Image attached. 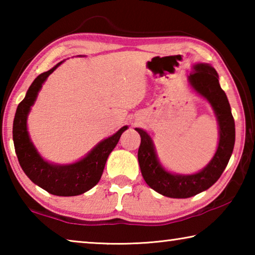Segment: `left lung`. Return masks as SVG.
<instances>
[{
	"label": "left lung",
	"instance_id": "8db88e82",
	"mask_svg": "<svg viewBox=\"0 0 255 255\" xmlns=\"http://www.w3.org/2000/svg\"><path fill=\"white\" fill-rule=\"evenodd\" d=\"M191 70L192 73L188 76L190 88L210 103L218 124L217 149L204 169L192 174H179L166 170L159 162L149 133L141 128H135L141 138L138 163L145 182L159 195L178 199L196 196L221 178L235 144L234 118L226 93L219 85L217 72L207 63H197Z\"/></svg>",
	"mask_w": 255,
	"mask_h": 255
}]
</instances>
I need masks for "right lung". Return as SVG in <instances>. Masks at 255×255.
I'll list each match as a JSON object with an SVG mask.
<instances>
[{"label":"right lung","mask_w":255,"mask_h":255,"mask_svg":"<svg viewBox=\"0 0 255 255\" xmlns=\"http://www.w3.org/2000/svg\"><path fill=\"white\" fill-rule=\"evenodd\" d=\"M62 63L64 60L56 64L51 70L41 73L29 86L24 99L16 108L13 120V143L21 167L34 184L51 195L73 197L89 191L100 181L108 157L128 126L122 127L112 136L101 140L84 157L74 163L56 164L46 161L31 141L27 120L42 84Z\"/></svg>","instance_id":"1"}]
</instances>
